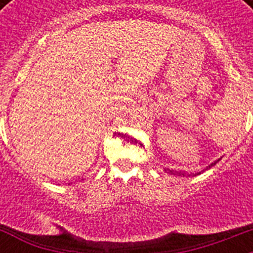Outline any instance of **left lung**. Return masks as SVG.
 I'll return each mask as SVG.
<instances>
[{"instance_id": "left-lung-1", "label": "left lung", "mask_w": 253, "mask_h": 253, "mask_svg": "<svg viewBox=\"0 0 253 253\" xmlns=\"http://www.w3.org/2000/svg\"><path fill=\"white\" fill-rule=\"evenodd\" d=\"M216 162H218V160H216ZM216 162H214V163H211V166H214V164H215V163ZM211 166H209V167H211ZM169 172H170V173H172V174H174V173H173L172 172V170H169ZM178 174H180V173H178Z\"/></svg>"}]
</instances>
